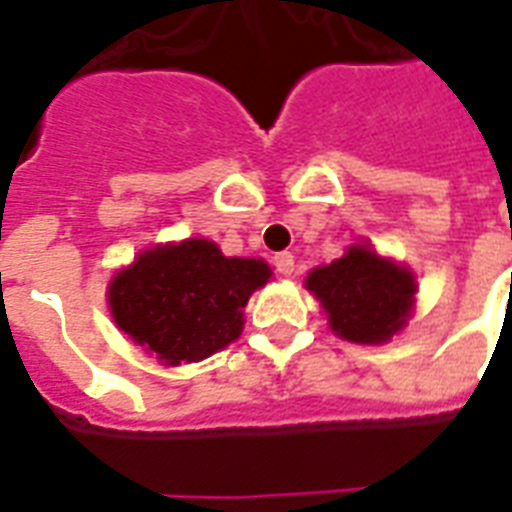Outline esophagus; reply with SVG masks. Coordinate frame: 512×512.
<instances>
[{
	"label": "esophagus",
	"instance_id": "esophagus-1",
	"mask_svg": "<svg viewBox=\"0 0 512 512\" xmlns=\"http://www.w3.org/2000/svg\"><path fill=\"white\" fill-rule=\"evenodd\" d=\"M273 265H276V271L281 276H292V271H295V255L292 252H279V255L273 257Z\"/></svg>",
	"mask_w": 512,
	"mask_h": 512
}]
</instances>
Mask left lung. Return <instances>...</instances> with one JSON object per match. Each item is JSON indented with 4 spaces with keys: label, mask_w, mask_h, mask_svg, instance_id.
<instances>
[{
    "label": "left lung",
    "mask_w": 512,
    "mask_h": 512,
    "mask_svg": "<svg viewBox=\"0 0 512 512\" xmlns=\"http://www.w3.org/2000/svg\"><path fill=\"white\" fill-rule=\"evenodd\" d=\"M305 287L316 295L337 337L380 345L406 327L417 281L409 268L356 244L335 263L313 268Z\"/></svg>",
    "instance_id": "1"
}]
</instances>
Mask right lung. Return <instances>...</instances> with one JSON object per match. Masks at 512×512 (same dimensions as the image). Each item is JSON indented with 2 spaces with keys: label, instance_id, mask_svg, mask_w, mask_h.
I'll list each match as a JSON object with an SVG mask.
<instances>
[{
  "label": "right lung",
  "instance_id": "1",
  "mask_svg": "<svg viewBox=\"0 0 512 512\" xmlns=\"http://www.w3.org/2000/svg\"><path fill=\"white\" fill-rule=\"evenodd\" d=\"M271 279L255 257H225L215 241L159 244L108 284V308L124 335L162 364L201 361L244 329V305Z\"/></svg>",
  "mask_w": 512,
  "mask_h": 512
}]
</instances>
